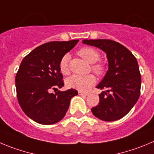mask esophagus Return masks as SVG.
I'll use <instances>...</instances> for the list:
<instances>
[{
	"mask_svg": "<svg viewBox=\"0 0 154 154\" xmlns=\"http://www.w3.org/2000/svg\"><path fill=\"white\" fill-rule=\"evenodd\" d=\"M78 93H79V95H80V96H88L89 95V93H84V92H81V91H79Z\"/></svg>",
	"mask_w": 154,
	"mask_h": 154,
	"instance_id": "1",
	"label": "esophagus"
}]
</instances>
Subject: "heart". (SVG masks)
<instances>
[{"label":"heart","instance_id":"b5f03b06","mask_svg":"<svg viewBox=\"0 0 154 154\" xmlns=\"http://www.w3.org/2000/svg\"><path fill=\"white\" fill-rule=\"evenodd\" d=\"M77 54L83 57L88 63H94L91 65V70L97 75L100 76L105 72V65L102 62H97L100 57V54L97 49L92 47H83L80 48ZM69 55L64 54L60 60L59 70L64 75H67L70 73L69 69ZM96 83V78L93 74L87 75H72L67 79L66 84L68 87L76 89L80 91H86L93 87Z\"/></svg>","mask_w":154,"mask_h":154}]
</instances>
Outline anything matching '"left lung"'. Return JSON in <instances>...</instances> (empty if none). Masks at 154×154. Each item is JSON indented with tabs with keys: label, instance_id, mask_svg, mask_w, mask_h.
<instances>
[{
	"label": "left lung",
	"instance_id": "left-lung-1",
	"mask_svg": "<svg viewBox=\"0 0 154 154\" xmlns=\"http://www.w3.org/2000/svg\"><path fill=\"white\" fill-rule=\"evenodd\" d=\"M83 43L106 53L109 70L97 88L103 90L93 114L106 122L118 120L128 114L138 100L141 77L136 57L127 48L111 39H84Z\"/></svg>",
	"mask_w": 154,
	"mask_h": 154
}]
</instances>
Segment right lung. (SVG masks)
<instances>
[{
  "label": "right lung",
  "mask_w": 154,
  "mask_h": 154,
  "mask_svg": "<svg viewBox=\"0 0 154 154\" xmlns=\"http://www.w3.org/2000/svg\"><path fill=\"white\" fill-rule=\"evenodd\" d=\"M78 41L45 43L23 59L15 78L17 100L24 113L35 122H58L65 116L71 98L78 94L74 89L57 90L64 84L60 60Z\"/></svg>",
  "instance_id": "1"
}]
</instances>
